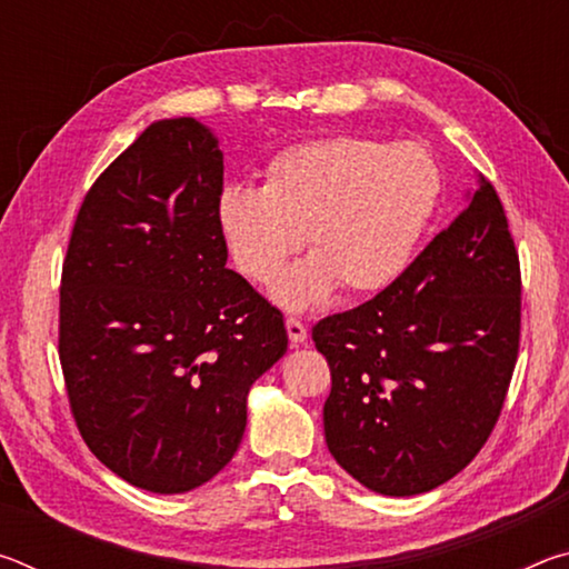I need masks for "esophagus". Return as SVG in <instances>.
<instances>
[{"label": "esophagus", "mask_w": 569, "mask_h": 569, "mask_svg": "<svg viewBox=\"0 0 569 569\" xmlns=\"http://www.w3.org/2000/svg\"><path fill=\"white\" fill-rule=\"evenodd\" d=\"M286 331H288V339H291L293 346L303 343L308 339L306 323L301 319H293V316H291V319H286Z\"/></svg>", "instance_id": "esophagus-1"}]
</instances>
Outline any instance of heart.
I'll list each match as a JSON object with an SVG mask.
<instances>
[{
  "label": "heart",
  "instance_id": "obj_1",
  "mask_svg": "<svg viewBox=\"0 0 569 569\" xmlns=\"http://www.w3.org/2000/svg\"><path fill=\"white\" fill-rule=\"evenodd\" d=\"M441 170L413 142L331 134L288 146L266 162L263 186H226L216 223L230 261L268 286L306 246L313 256L276 286V301L303 311L341 286L346 296L387 291L407 271L437 213Z\"/></svg>",
  "mask_w": 569,
  "mask_h": 569
}]
</instances>
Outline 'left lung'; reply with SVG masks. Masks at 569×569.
Listing matches in <instances>:
<instances>
[{"instance_id":"1","label":"left lung","mask_w":569,"mask_h":569,"mask_svg":"<svg viewBox=\"0 0 569 569\" xmlns=\"http://www.w3.org/2000/svg\"><path fill=\"white\" fill-rule=\"evenodd\" d=\"M522 278L485 176L447 230L381 291L326 316V445L371 492L411 497L459 475L492 435L519 351Z\"/></svg>"}]
</instances>
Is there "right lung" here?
<instances>
[{
    "label": "right lung",
    "instance_id": "add662e5",
    "mask_svg": "<svg viewBox=\"0 0 569 569\" xmlns=\"http://www.w3.org/2000/svg\"><path fill=\"white\" fill-rule=\"evenodd\" d=\"M218 138L158 120L94 180L60 286V363L84 445L156 495L213 479L246 399L288 349L283 313L226 268Z\"/></svg>",
    "mask_w": 569,
    "mask_h": 569
}]
</instances>
